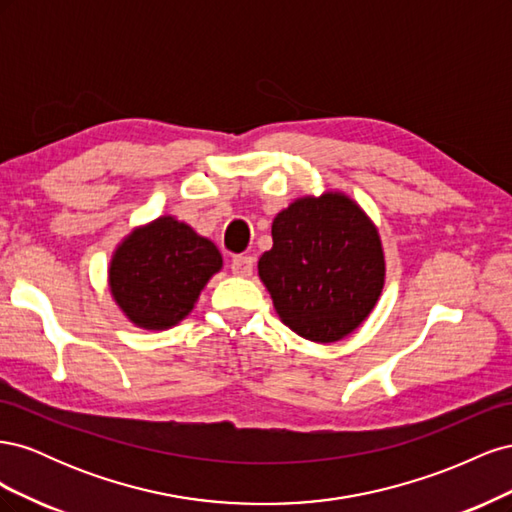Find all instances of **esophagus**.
Listing matches in <instances>:
<instances>
[{"instance_id": "obj_1", "label": "esophagus", "mask_w": 512, "mask_h": 512, "mask_svg": "<svg viewBox=\"0 0 512 512\" xmlns=\"http://www.w3.org/2000/svg\"><path fill=\"white\" fill-rule=\"evenodd\" d=\"M252 269H254V258L252 256H235L230 260V271L235 275L247 277V275H252Z\"/></svg>"}]
</instances>
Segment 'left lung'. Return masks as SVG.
Wrapping results in <instances>:
<instances>
[{
	"label": "left lung",
	"instance_id": "left-lung-1",
	"mask_svg": "<svg viewBox=\"0 0 512 512\" xmlns=\"http://www.w3.org/2000/svg\"><path fill=\"white\" fill-rule=\"evenodd\" d=\"M258 275L294 333L329 344L374 309L384 284L378 230L344 194L301 198L273 220Z\"/></svg>",
	"mask_w": 512,
	"mask_h": 512
}]
</instances>
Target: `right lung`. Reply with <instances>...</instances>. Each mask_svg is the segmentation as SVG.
Returning a JSON list of instances; mask_svg holds the SVG:
<instances>
[{
	"mask_svg": "<svg viewBox=\"0 0 512 512\" xmlns=\"http://www.w3.org/2000/svg\"><path fill=\"white\" fill-rule=\"evenodd\" d=\"M222 267L209 239L173 218L134 230L113 256L108 280L126 316L143 329H168L192 312L200 290Z\"/></svg>",
	"mask_w": 512,
	"mask_h": 512,
	"instance_id": "add662e5",
	"label": "right lung"
}]
</instances>
